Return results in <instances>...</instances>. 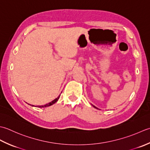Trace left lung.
I'll return each instance as SVG.
<instances>
[{"label": "left lung", "mask_w": 150, "mask_h": 150, "mask_svg": "<svg viewBox=\"0 0 150 150\" xmlns=\"http://www.w3.org/2000/svg\"><path fill=\"white\" fill-rule=\"evenodd\" d=\"M94 108H96V107H94ZM96 109H97V108H96Z\"/></svg>", "instance_id": "8db88e82"}]
</instances>
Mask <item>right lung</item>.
I'll return each mask as SVG.
<instances>
[{"label":"right lung","mask_w":150,"mask_h":150,"mask_svg":"<svg viewBox=\"0 0 150 150\" xmlns=\"http://www.w3.org/2000/svg\"><path fill=\"white\" fill-rule=\"evenodd\" d=\"M59 97H60V95L58 96L57 98H56L55 100H54L52 102H50V103H47V104H46V105H41V106H38V108H46V107H48V106H50V105H53L54 103H56L57 101L58 100V99L59 98ZM32 106H33V105H32Z\"/></svg>","instance_id":"1"}]
</instances>
